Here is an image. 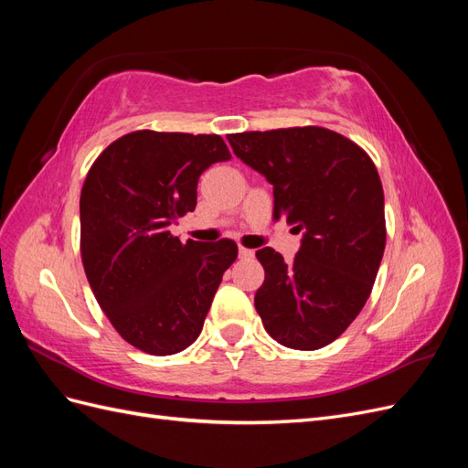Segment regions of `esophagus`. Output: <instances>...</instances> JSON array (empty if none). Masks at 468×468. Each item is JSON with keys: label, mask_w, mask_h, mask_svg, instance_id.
I'll return each mask as SVG.
<instances>
[{"label": "esophagus", "mask_w": 468, "mask_h": 468, "mask_svg": "<svg viewBox=\"0 0 468 468\" xmlns=\"http://www.w3.org/2000/svg\"><path fill=\"white\" fill-rule=\"evenodd\" d=\"M238 256H239V260H251L253 256H256V251L239 246V248H238Z\"/></svg>", "instance_id": "esophagus-1"}]
</instances>
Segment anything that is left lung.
Returning a JSON list of instances; mask_svg holds the SVG:
<instances>
[{
    "mask_svg": "<svg viewBox=\"0 0 468 468\" xmlns=\"http://www.w3.org/2000/svg\"><path fill=\"white\" fill-rule=\"evenodd\" d=\"M234 154L273 186V217L303 234L292 261L271 248L256 258L265 281L256 310L281 346L332 344L369 299L385 253V193L357 144L320 126L229 134Z\"/></svg>",
    "mask_w": 468,
    "mask_h": 468,
    "instance_id": "obj_1",
    "label": "left lung"
}]
</instances>
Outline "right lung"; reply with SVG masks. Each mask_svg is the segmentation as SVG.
<instances>
[{"label": "right lung", "instance_id": "right-lung-1", "mask_svg": "<svg viewBox=\"0 0 468 468\" xmlns=\"http://www.w3.org/2000/svg\"><path fill=\"white\" fill-rule=\"evenodd\" d=\"M217 134L136 131L103 150L80 197L81 261L95 299L131 346L174 356L199 337L232 239L181 244L169 226L197 207V183L230 160Z\"/></svg>", "mask_w": 468, "mask_h": 468}]
</instances>
